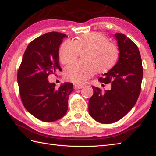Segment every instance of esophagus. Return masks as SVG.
I'll use <instances>...</instances> for the list:
<instances>
[{"label": "esophagus", "mask_w": 156, "mask_h": 156, "mask_svg": "<svg viewBox=\"0 0 156 156\" xmlns=\"http://www.w3.org/2000/svg\"><path fill=\"white\" fill-rule=\"evenodd\" d=\"M74 86L76 89H81L84 87L83 85H80V84H74Z\"/></svg>", "instance_id": "esophagus-1"}]
</instances>
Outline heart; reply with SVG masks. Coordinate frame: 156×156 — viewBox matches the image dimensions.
<instances>
[{
  "mask_svg": "<svg viewBox=\"0 0 156 156\" xmlns=\"http://www.w3.org/2000/svg\"><path fill=\"white\" fill-rule=\"evenodd\" d=\"M84 51L82 55L86 60L72 63L64 71L66 80L76 84H84L95 74L97 68H111L118 57L116 46L103 35L93 32L82 34L74 41L67 40L63 43L59 49V61L63 64H69Z\"/></svg>",
  "mask_w": 156,
  "mask_h": 156,
  "instance_id": "1",
  "label": "heart"
}]
</instances>
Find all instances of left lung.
I'll return each instance as SVG.
<instances>
[{
  "instance_id": "1",
  "label": "left lung",
  "mask_w": 156,
  "mask_h": 156,
  "mask_svg": "<svg viewBox=\"0 0 156 156\" xmlns=\"http://www.w3.org/2000/svg\"><path fill=\"white\" fill-rule=\"evenodd\" d=\"M118 41L119 58L116 65L98 80L111 88L102 92L92 87L94 93L88 102V112L94 120L103 124L118 121L131 110L141 92L143 67L137 46L122 34Z\"/></svg>"
}]
</instances>
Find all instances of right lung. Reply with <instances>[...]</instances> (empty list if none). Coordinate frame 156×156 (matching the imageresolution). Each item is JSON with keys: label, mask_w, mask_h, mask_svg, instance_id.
<instances>
[{"label": "right lung", "mask_w": 156, "mask_h": 156, "mask_svg": "<svg viewBox=\"0 0 156 156\" xmlns=\"http://www.w3.org/2000/svg\"><path fill=\"white\" fill-rule=\"evenodd\" d=\"M68 37L59 32H49L29 43L17 73L20 97L25 108L44 122L62 118L68 111L69 95L73 84L65 82L59 88L49 83L48 76L62 71L59 48Z\"/></svg>", "instance_id": "1"}]
</instances>
